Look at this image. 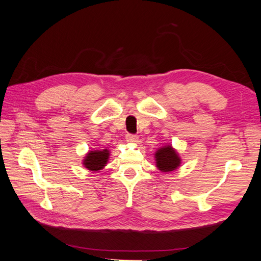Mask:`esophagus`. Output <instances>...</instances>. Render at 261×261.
I'll return each mask as SVG.
<instances>
[{
    "label": "esophagus",
    "instance_id": "34e87169",
    "mask_svg": "<svg viewBox=\"0 0 261 261\" xmlns=\"http://www.w3.org/2000/svg\"><path fill=\"white\" fill-rule=\"evenodd\" d=\"M126 139L129 144H137L138 143V136L137 135H132V134H127L126 135Z\"/></svg>",
    "mask_w": 261,
    "mask_h": 261
}]
</instances>
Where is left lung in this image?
<instances>
[{
    "label": "left lung",
    "mask_w": 261,
    "mask_h": 261,
    "mask_svg": "<svg viewBox=\"0 0 261 261\" xmlns=\"http://www.w3.org/2000/svg\"><path fill=\"white\" fill-rule=\"evenodd\" d=\"M155 167L162 173H170L179 168L181 159L172 145H165L158 148L154 152Z\"/></svg>",
    "instance_id": "8db88e82"
}]
</instances>
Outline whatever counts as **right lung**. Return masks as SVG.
<instances>
[{"instance_id":"obj_1","label":"right lung","mask_w":261,"mask_h":261,"mask_svg":"<svg viewBox=\"0 0 261 261\" xmlns=\"http://www.w3.org/2000/svg\"><path fill=\"white\" fill-rule=\"evenodd\" d=\"M110 158L109 149H93L87 152L83 159V165L92 172L105 169Z\"/></svg>"}]
</instances>
